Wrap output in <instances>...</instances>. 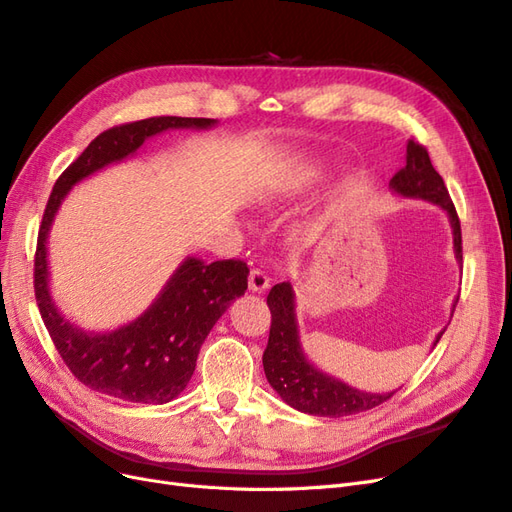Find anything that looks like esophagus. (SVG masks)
Instances as JSON below:
<instances>
[{"label": "esophagus", "mask_w": 512, "mask_h": 512, "mask_svg": "<svg viewBox=\"0 0 512 512\" xmlns=\"http://www.w3.org/2000/svg\"><path fill=\"white\" fill-rule=\"evenodd\" d=\"M269 288V277L262 269L250 271V290L252 292H265Z\"/></svg>", "instance_id": "34e87169"}]
</instances>
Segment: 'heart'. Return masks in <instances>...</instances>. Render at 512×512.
I'll use <instances>...</instances> for the list:
<instances>
[{
  "instance_id": "heart-1",
  "label": "heart",
  "mask_w": 512,
  "mask_h": 512,
  "mask_svg": "<svg viewBox=\"0 0 512 512\" xmlns=\"http://www.w3.org/2000/svg\"><path fill=\"white\" fill-rule=\"evenodd\" d=\"M288 192H290V185H288L286 179H282V181H271V183L265 185V188L260 190L258 203H260L262 209L275 211V209H280V207L286 203Z\"/></svg>"
}]
</instances>
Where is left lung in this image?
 Here are the masks:
<instances>
[{"mask_svg":"<svg viewBox=\"0 0 512 512\" xmlns=\"http://www.w3.org/2000/svg\"><path fill=\"white\" fill-rule=\"evenodd\" d=\"M389 188L397 196L421 198L442 207L448 220H451L455 258L461 260V224L453 200L448 196L438 170L433 168L427 149L414 143L412 138L406 147V166L391 179ZM267 305L271 309V331L267 350L262 354V365H265V376L273 391H277L288 406L314 416H348L376 408L395 395V391H359L342 380L324 374V371L307 361L299 337L297 297H294L290 282L275 284L267 297ZM455 305L457 303H453V312ZM444 331L438 333L433 346L440 342Z\"/></svg>","mask_w":512,"mask_h":512,"instance_id":"left-lung-1","label":"left lung"}]
</instances>
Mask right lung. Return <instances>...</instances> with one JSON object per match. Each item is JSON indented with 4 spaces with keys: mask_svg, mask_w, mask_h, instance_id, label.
<instances>
[{
    "mask_svg": "<svg viewBox=\"0 0 512 512\" xmlns=\"http://www.w3.org/2000/svg\"><path fill=\"white\" fill-rule=\"evenodd\" d=\"M218 119L149 117L96 136L55 183L38 232L34 288L44 327L76 380L91 391L134 404H168L188 386L200 346L228 305L247 290L241 260L203 262L188 256L145 312L106 333L85 331L59 312L49 288L46 239L55 215L76 183L126 160L164 130H209Z\"/></svg>",
    "mask_w": 512,
    "mask_h": 512,
    "instance_id": "right-lung-1",
    "label": "right lung"
}]
</instances>
